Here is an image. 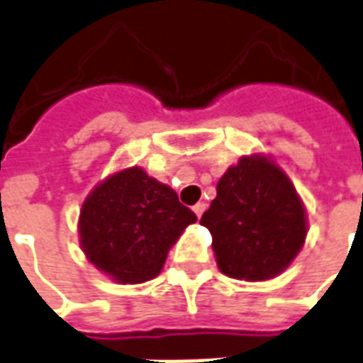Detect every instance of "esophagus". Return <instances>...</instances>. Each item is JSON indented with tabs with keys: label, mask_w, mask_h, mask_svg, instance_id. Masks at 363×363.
Listing matches in <instances>:
<instances>
[{
	"label": "esophagus",
	"mask_w": 363,
	"mask_h": 363,
	"mask_svg": "<svg viewBox=\"0 0 363 363\" xmlns=\"http://www.w3.org/2000/svg\"><path fill=\"white\" fill-rule=\"evenodd\" d=\"M204 211H206V204H204V203H197V204H195V206H193V212L197 214V218L203 216Z\"/></svg>",
	"instance_id": "obj_1"
}]
</instances>
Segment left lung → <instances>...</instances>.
<instances>
[{
    "mask_svg": "<svg viewBox=\"0 0 363 363\" xmlns=\"http://www.w3.org/2000/svg\"><path fill=\"white\" fill-rule=\"evenodd\" d=\"M201 223L212 235L222 274L268 281L291 266L304 247L308 214L301 195L269 155H243L216 185Z\"/></svg>",
    "mask_w": 363,
    "mask_h": 363,
    "instance_id": "1",
    "label": "left lung"
}]
</instances>
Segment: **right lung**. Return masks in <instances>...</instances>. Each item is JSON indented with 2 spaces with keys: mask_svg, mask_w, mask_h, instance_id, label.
Returning <instances> with one entry per match:
<instances>
[{
  "mask_svg": "<svg viewBox=\"0 0 363 363\" xmlns=\"http://www.w3.org/2000/svg\"><path fill=\"white\" fill-rule=\"evenodd\" d=\"M195 222L170 185L141 166H128L101 179L84 199L78 239L99 272L120 285H138L162 272L172 245Z\"/></svg>",
  "mask_w": 363,
  "mask_h": 363,
  "instance_id": "1",
  "label": "right lung"
}]
</instances>
